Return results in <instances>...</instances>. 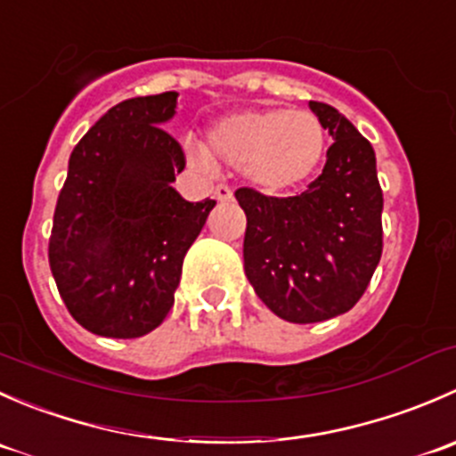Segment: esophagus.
Segmentation results:
<instances>
[{"instance_id":"34e87169","label":"esophagus","mask_w":456,"mask_h":456,"mask_svg":"<svg viewBox=\"0 0 456 456\" xmlns=\"http://www.w3.org/2000/svg\"><path fill=\"white\" fill-rule=\"evenodd\" d=\"M214 196H216V200L227 202V200L233 199V191L229 190L227 185H218V187H216V190H214Z\"/></svg>"}]
</instances>
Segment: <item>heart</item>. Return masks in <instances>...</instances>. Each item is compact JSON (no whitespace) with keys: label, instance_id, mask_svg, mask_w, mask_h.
<instances>
[{"label":"heart","instance_id":"heart-1","mask_svg":"<svg viewBox=\"0 0 456 456\" xmlns=\"http://www.w3.org/2000/svg\"><path fill=\"white\" fill-rule=\"evenodd\" d=\"M190 163L214 174L216 163L247 174L265 191H287L305 185L326 154V132L306 110H240L220 117L207 132V147L185 139Z\"/></svg>","mask_w":456,"mask_h":456}]
</instances>
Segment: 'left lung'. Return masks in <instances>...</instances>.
I'll use <instances>...</instances> for the list:
<instances>
[{
	"label": "left lung",
	"instance_id": "8db88e82",
	"mask_svg": "<svg viewBox=\"0 0 456 456\" xmlns=\"http://www.w3.org/2000/svg\"><path fill=\"white\" fill-rule=\"evenodd\" d=\"M333 136L326 165L297 196L236 190L247 214L245 273L282 320L314 324L351 311L381 257V196L375 150L344 114L309 101Z\"/></svg>",
	"mask_w": 456,
	"mask_h": 456
}]
</instances>
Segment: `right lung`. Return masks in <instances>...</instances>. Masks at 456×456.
<instances>
[{
    "instance_id": "right-lung-1",
    "label": "right lung",
    "mask_w": 456,
    "mask_h": 456,
    "mask_svg": "<svg viewBox=\"0 0 456 456\" xmlns=\"http://www.w3.org/2000/svg\"><path fill=\"white\" fill-rule=\"evenodd\" d=\"M176 99L121 101L70 154L48 260L70 315L94 335L141 338L165 320L183 257L216 205L172 187L185 169L183 147L163 130Z\"/></svg>"
}]
</instances>
